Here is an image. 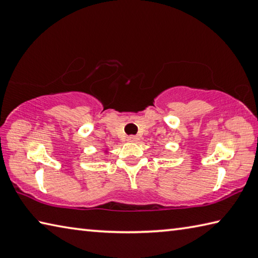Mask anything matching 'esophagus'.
Segmentation results:
<instances>
[{
	"instance_id": "1",
	"label": "esophagus",
	"mask_w": 258,
	"mask_h": 258,
	"mask_svg": "<svg viewBox=\"0 0 258 258\" xmlns=\"http://www.w3.org/2000/svg\"><path fill=\"white\" fill-rule=\"evenodd\" d=\"M127 141L128 142H137V141H139V138L137 137V135H130V137H127Z\"/></svg>"
}]
</instances>
